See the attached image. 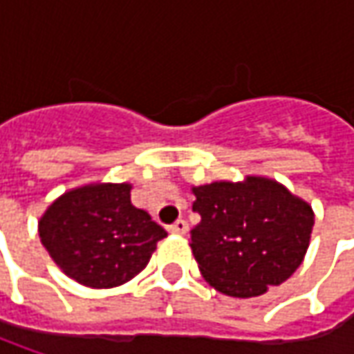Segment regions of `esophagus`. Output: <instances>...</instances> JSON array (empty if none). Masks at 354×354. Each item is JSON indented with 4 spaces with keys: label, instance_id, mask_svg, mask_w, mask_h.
Masks as SVG:
<instances>
[{
    "label": "esophagus",
    "instance_id": "34e87169",
    "mask_svg": "<svg viewBox=\"0 0 354 354\" xmlns=\"http://www.w3.org/2000/svg\"><path fill=\"white\" fill-rule=\"evenodd\" d=\"M187 230H189V225H187V221H183V218L175 221L169 226V232H173V234H187Z\"/></svg>",
    "mask_w": 354,
    "mask_h": 354
}]
</instances>
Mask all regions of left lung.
Wrapping results in <instances>:
<instances>
[{
    "label": "left lung",
    "mask_w": 354,
    "mask_h": 354,
    "mask_svg": "<svg viewBox=\"0 0 354 354\" xmlns=\"http://www.w3.org/2000/svg\"><path fill=\"white\" fill-rule=\"evenodd\" d=\"M191 248L203 278L232 297H256L279 286L304 262L313 211L304 198L266 177L193 187Z\"/></svg>",
    "instance_id": "1"
}]
</instances>
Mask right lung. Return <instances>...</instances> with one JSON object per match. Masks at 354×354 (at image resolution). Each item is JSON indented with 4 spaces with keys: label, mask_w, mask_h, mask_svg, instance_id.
<instances>
[{
    "label": "right lung",
    "mask_w": 354,
    "mask_h": 354,
    "mask_svg": "<svg viewBox=\"0 0 354 354\" xmlns=\"http://www.w3.org/2000/svg\"><path fill=\"white\" fill-rule=\"evenodd\" d=\"M129 183L76 187L53 201L39 236L53 262L86 288H116L147 266L167 232L129 201Z\"/></svg>",
    "instance_id": "1"
}]
</instances>
